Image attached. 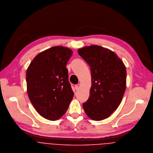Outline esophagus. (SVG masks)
Listing matches in <instances>:
<instances>
[{
    "mask_svg": "<svg viewBox=\"0 0 153 153\" xmlns=\"http://www.w3.org/2000/svg\"><path fill=\"white\" fill-rule=\"evenodd\" d=\"M79 88V87L78 85H75V89L76 90H78Z\"/></svg>",
    "mask_w": 153,
    "mask_h": 153,
    "instance_id": "1",
    "label": "esophagus"
}]
</instances>
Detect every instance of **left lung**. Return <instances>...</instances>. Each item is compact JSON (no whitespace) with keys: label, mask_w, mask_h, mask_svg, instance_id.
<instances>
[{"label":"left lung","mask_w":153,"mask_h":153,"mask_svg":"<svg viewBox=\"0 0 153 153\" xmlns=\"http://www.w3.org/2000/svg\"><path fill=\"white\" fill-rule=\"evenodd\" d=\"M91 71L89 97L83 103L88 116L101 121L109 117L120 104L126 88V68L112 51L98 46H85L78 50Z\"/></svg>","instance_id":"1"}]
</instances>
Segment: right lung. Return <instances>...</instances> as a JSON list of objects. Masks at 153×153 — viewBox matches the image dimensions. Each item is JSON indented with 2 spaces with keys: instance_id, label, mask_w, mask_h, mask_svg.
I'll return each mask as SVG.
<instances>
[{
  "instance_id": "right-lung-1",
  "label": "right lung",
  "mask_w": 153,
  "mask_h": 153,
  "mask_svg": "<svg viewBox=\"0 0 153 153\" xmlns=\"http://www.w3.org/2000/svg\"><path fill=\"white\" fill-rule=\"evenodd\" d=\"M72 53L68 48L53 46L38 54L27 69L29 98L36 111L47 120L55 121L62 117L73 98L66 68Z\"/></svg>"
}]
</instances>
